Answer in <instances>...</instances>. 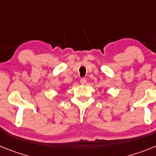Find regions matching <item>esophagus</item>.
<instances>
[{
  "mask_svg": "<svg viewBox=\"0 0 156 156\" xmlns=\"http://www.w3.org/2000/svg\"><path fill=\"white\" fill-rule=\"evenodd\" d=\"M86 82H87V79H86V78H82L80 79V82H81V84H82V85L86 84Z\"/></svg>",
  "mask_w": 156,
  "mask_h": 156,
  "instance_id": "34e87169",
  "label": "esophagus"
}]
</instances>
